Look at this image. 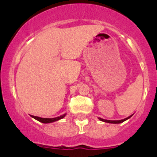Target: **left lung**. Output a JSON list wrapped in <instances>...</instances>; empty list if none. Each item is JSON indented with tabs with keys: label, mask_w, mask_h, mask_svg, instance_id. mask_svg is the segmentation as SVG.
<instances>
[{
	"label": "left lung",
	"mask_w": 157,
	"mask_h": 157,
	"mask_svg": "<svg viewBox=\"0 0 157 157\" xmlns=\"http://www.w3.org/2000/svg\"><path fill=\"white\" fill-rule=\"evenodd\" d=\"M132 116V115H130L129 117H128V118H124V119H121V120H118V121H112V120H105V119H103V118H99V119L100 120V121H104V122H107V123H112V124H119V123H121L123 122V121H126V120H128V118H130Z\"/></svg>",
	"instance_id": "obj_1"
}]
</instances>
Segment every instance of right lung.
Instances as JSON below:
<instances>
[{"label":"right lung","mask_w":157,"mask_h":157,"mask_svg":"<svg viewBox=\"0 0 157 157\" xmlns=\"http://www.w3.org/2000/svg\"><path fill=\"white\" fill-rule=\"evenodd\" d=\"M66 115V114H64V115H61L59 117H56V118H40V117H38V116H34V115H31L33 118H35L36 120L37 121H40L42 123H45V124H47V123H52L54 122V121H58L60 119H62L64 116Z\"/></svg>","instance_id":"1"}]
</instances>
